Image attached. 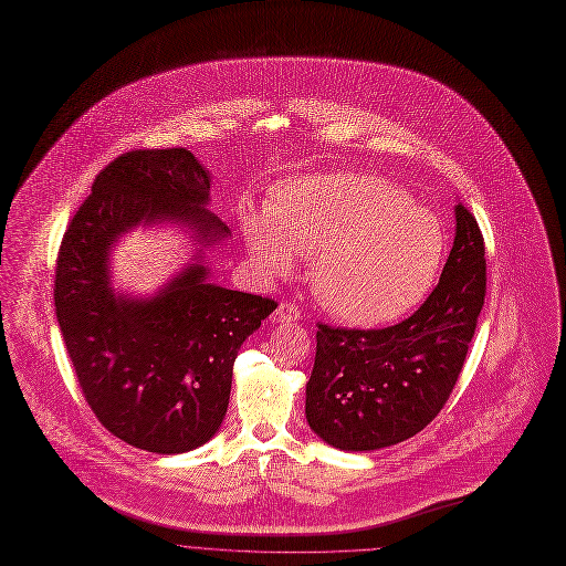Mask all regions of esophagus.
<instances>
[{
	"label": "esophagus",
	"mask_w": 566,
	"mask_h": 566,
	"mask_svg": "<svg viewBox=\"0 0 566 566\" xmlns=\"http://www.w3.org/2000/svg\"><path fill=\"white\" fill-rule=\"evenodd\" d=\"M300 315H302V311H300L295 304L282 302V304L273 311L271 319H273V322H297Z\"/></svg>",
	"instance_id": "1"
}]
</instances>
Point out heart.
Returning a JSON list of instances; mask_svg holds the SVG:
<instances>
[{
  "label": "heart",
  "instance_id": "heart-1",
  "mask_svg": "<svg viewBox=\"0 0 566 566\" xmlns=\"http://www.w3.org/2000/svg\"><path fill=\"white\" fill-rule=\"evenodd\" d=\"M242 231L264 277L286 275L295 251L308 282L339 319L375 326L402 317L431 291L444 258L440 222L370 172L282 181L269 211L247 207Z\"/></svg>",
  "mask_w": 566,
  "mask_h": 566
}]
</instances>
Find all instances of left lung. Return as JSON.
<instances>
[{
	"instance_id": "obj_1",
	"label": "left lung",
	"mask_w": 566,
	"mask_h": 566,
	"mask_svg": "<svg viewBox=\"0 0 566 566\" xmlns=\"http://www.w3.org/2000/svg\"><path fill=\"white\" fill-rule=\"evenodd\" d=\"M455 222L442 277L413 315L366 331L317 322L306 420L324 442L344 451L405 442L453 394L486 295L482 231L464 205Z\"/></svg>"
}]
</instances>
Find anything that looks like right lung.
<instances>
[{
    "label": "right lung",
    "mask_w": 566,
    "mask_h": 566,
    "mask_svg": "<svg viewBox=\"0 0 566 566\" xmlns=\"http://www.w3.org/2000/svg\"><path fill=\"white\" fill-rule=\"evenodd\" d=\"M209 172L186 148L115 157L69 222L55 266V313L80 389L115 438L150 453H184L220 429L242 342L275 300L207 284L188 266L157 297L108 286V249L142 220H181L207 242L229 229L205 211Z\"/></svg>",
    "instance_id": "right-lung-1"
}]
</instances>
